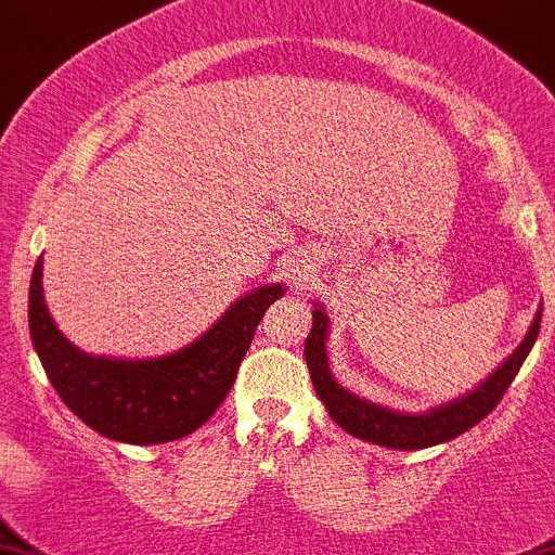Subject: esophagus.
Wrapping results in <instances>:
<instances>
[{"label":"esophagus","instance_id":"obj_1","mask_svg":"<svg viewBox=\"0 0 555 555\" xmlns=\"http://www.w3.org/2000/svg\"><path fill=\"white\" fill-rule=\"evenodd\" d=\"M309 271H311V268L306 266V260H289L287 279H293V282H300V279H309Z\"/></svg>","mask_w":555,"mask_h":555}]
</instances>
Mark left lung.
<instances>
[{"label": "left lung", "instance_id": "obj_1", "mask_svg": "<svg viewBox=\"0 0 555 555\" xmlns=\"http://www.w3.org/2000/svg\"><path fill=\"white\" fill-rule=\"evenodd\" d=\"M540 322L542 306L537 309L524 341L513 349V354L502 360V365H496L493 374H488L480 385L472 387L464 396L453 398L448 403H439V406L423 409V412H401V409L382 406V403L369 401V398L358 396L349 387L338 385L331 371V363H327L331 320H327V311L320 300H314V311H311V333L306 338L304 358L311 371V385H314L317 396L325 403L327 414H331L338 428L352 434L354 439L379 444V448L423 450L461 437V434L477 426L496 406L499 398L504 396L509 382L515 379L518 369L524 365L526 354L534 347Z\"/></svg>", "mask_w": 555, "mask_h": 555}]
</instances>
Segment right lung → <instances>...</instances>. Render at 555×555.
Returning <instances> with one entry per match:
<instances>
[{
	"mask_svg": "<svg viewBox=\"0 0 555 555\" xmlns=\"http://www.w3.org/2000/svg\"><path fill=\"white\" fill-rule=\"evenodd\" d=\"M282 282L260 284L186 347L159 358H105L75 347L42 295V260L29 284V333L53 390L96 434L127 444H165L192 431L228 398L255 327Z\"/></svg>",
	"mask_w": 555,
	"mask_h": 555,
	"instance_id": "right-lung-1",
	"label": "right lung"
}]
</instances>
